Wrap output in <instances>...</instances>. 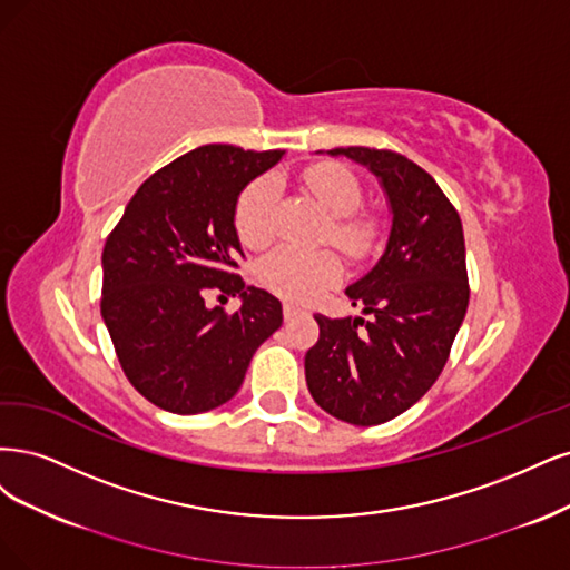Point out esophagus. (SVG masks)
<instances>
[{"label": "esophagus", "instance_id": "esophagus-1", "mask_svg": "<svg viewBox=\"0 0 570 570\" xmlns=\"http://www.w3.org/2000/svg\"><path fill=\"white\" fill-rule=\"evenodd\" d=\"M301 312H303V309H301L296 303H288V301H284V320H293V317H298Z\"/></svg>", "mask_w": 570, "mask_h": 570}]
</instances>
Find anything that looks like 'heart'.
Returning a JSON list of instances; mask_svg holds the SVG:
<instances>
[{"label": "heart", "mask_w": 570, "mask_h": 570, "mask_svg": "<svg viewBox=\"0 0 570 570\" xmlns=\"http://www.w3.org/2000/svg\"><path fill=\"white\" fill-rule=\"evenodd\" d=\"M303 187L332 215L324 232L345 258L364 261L376 250L381 219L362 210V185L341 163H315L301 175ZM279 187L272 175H261L244 187L234 206L236 234L248 248H263L274 238V210ZM261 282L284 298L307 301L341 277V261L328 248L279 246L261 263Z\"/></svg>", "instance_id": "b5f03b06"}]
</instances>
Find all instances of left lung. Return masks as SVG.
<instances>
[{"instance_id":"8db88e82","label":"left lung","mask_w":570,"mask_h":570,"mask_svg":"<svg viewBox=\"0 0 570 570\" xmlns=\"http://www.w3.org/2000/svg\"><path fill=\"white\" fill-rule=\"evenodd\" d=\"M389 196L393 225L379 263L345 288L364 317L315 315L320 341L305 355V381L317 405L355 426L407 412L443 372L469 307L464 229L435 179L389 149L345 146Z\"/></svg>"}]
</instances>
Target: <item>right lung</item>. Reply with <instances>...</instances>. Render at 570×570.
I'll return each instance as SVG.
<instances>
[{
	"instance_id": "obj_1",
	"label": "right lung",
	"mask_w": 570,
	"mask_h": 570,
	"mask_svg": "<svg viewBox=\"0 0 570 570\" xmlns=\"http://www.w3.org/2000/svg\"><path fill=\"white\" fill-rule=\"evenodd\" d=\"M282 156L198 146L146 179L106 238L101 317L127 381L165 412L225 405L282 326V303L236 274L244 250L234 227L238 194ZM210 289L243 307L208 308Z\"/></svg>"
}]
</instances>
